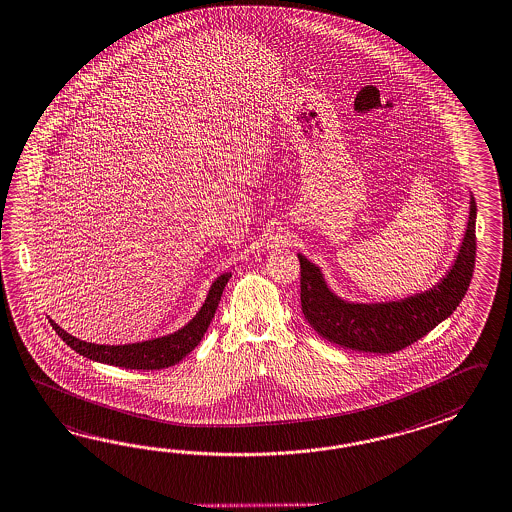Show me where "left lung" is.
<instances>
[{
  "label": "left lung",
  "mask_w": 512,
  "mask_h": 512,
  "mask_svg": "<svg viewBox=\"0 0 512 512\" xmlns=\"http://www.w3.org/2000/svg\"><path fill=\"white\" fill-rule=\"evenodd\" d=\"M476 200L470 194L465 237L452 268L430 290L389 303H349L330 290L316 264L301 253V310L310 327L341 347L397 353L421 340L463 301L476 264Z\"/></svg>",
  "instance_id": "left-lung-1"
}]
</instances>
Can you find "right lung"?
Masks as SVG:
<instances>
[{
	"label": "right lung",
	"instance_id": "add662e5",
	"mask_svg": "<svg viewBox=\"0 0 512 512\" xmlns=\"http://www.w3.org/2000/svg\"><path fill=\"white\" fill-rule=\"evenodd\" d=\"M229 277L231 272L222 273L220 277H216L215 283L209 288V294L205 297L204 305L183 329L154 340L128 343V345H97V343H88L71 336L66 330L60 329L53 319H49V323L75 353L82 354L93 362L125 367V369H143V371L165 369L178 364L202 341L205 330L215 318L216 308Z\"/></svg>",
	"mask_w": 512,
	"mask_h": 512
}]
</instances>
